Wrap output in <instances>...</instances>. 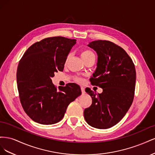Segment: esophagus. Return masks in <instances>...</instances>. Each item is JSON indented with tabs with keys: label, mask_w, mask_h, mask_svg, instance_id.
<instances>
[{
	"label": "esophagus",
	"mask_w": 155,
	"mask_h": 155,
	"mask_svg": "<svg viewBox=\"0 0 155 155\" xmlns=\"http://www.w3.org/2000/svg\"><path fill=\"white\" fill-rule=\"evenodd\" d=\"M81 92H82V94H83L85 93V88H84L83 87H81Z\"/></svg>",
	"instance_id": "obj_1"
}]
</instances>
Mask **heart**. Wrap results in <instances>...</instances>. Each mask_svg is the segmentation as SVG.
Masks as SVG:
<instances>
[{"mask_svg": "<svg viewBox=\"0 0 155 155\" xmlns=\"http://www.w3.org/2000/svg\"><path fill=\"white\" fill-rule=\"evenodd\" d=\"M81 56L83 60L85 61V59H88V58L91 57V56H95V55H94V54L91 50H88V49H84V50H83L81 51ZM70 54H68L67 56L66 59H65V64H67L68 62V61L70 59ZM74 79H75V81H76L77 82H79V83L83 82V79L81 78L76 77V78H74Z\"/></svg>", "mask_w": 155, "mask_h": 155, "instance_id": "obj_1", "label": "heart"}]
</instances>
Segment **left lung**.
I'll use <instances>...</instances> for the list:
<instances>
[{"instance_id":"1","label":"left lung","mask_w":155,"mask_h":155,"mask_svg":"<svg viewBox=\"0 0 155 155\" xmlns=\"http://www.w3.org/2000/svg\"><path fill=\"white\" fill-rule=\"evenodd\" d=\"M98 55L97 68L90 81L103 88L96 94L86 88L92 99L84 118L93 127L109 129L122 119L133 104L136 85L134 64L127 53L109 41L98 40L88 45Z\"/></svg>"}]
</instances>
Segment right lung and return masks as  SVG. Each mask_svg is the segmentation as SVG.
<instances>
[{"label": "right lung", "instance_id": "add662e5", "mask_svg": "<svg viewBox=\"0 0 155 155\" xmlns=\"http://www.w3.org/2000/svg\"><path fill=\"white\" fill-rule=\"evenodd\" d=\"M75 44L76 39L47 37L30 46L19 61L17 82L21 104L37 123L59 122L68 105L81 94L77 84L69 83L57 88L51 79L55 72L63 71L65 59Z\"/></svg>", "mask_w": 155, "mask_h": 155}]
</instances>
